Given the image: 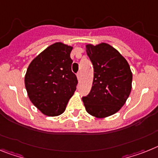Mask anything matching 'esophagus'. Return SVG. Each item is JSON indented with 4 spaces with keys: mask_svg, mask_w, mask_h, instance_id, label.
<instances>
[{
    "mask_svg": "<svg viewBox=\"0 0 158 158\" xmlns=\"http://www.w3.org/2000/svg\"><path fill=\"white\" fill-rule=\"evenodd\" d=\"M77 77L78 81H80L81 80V73H77Z\"/></svg>",
    "mask_w": 158,
    "mask_h": 158,
    "instance_id": "1",
    "label": "esophagus"
}]
</instances>
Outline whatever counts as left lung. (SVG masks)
<instances>
[{"instance_id":"obj_1","label":"left lung","mask_w":158,"mask_h":158,"mask_svg":"<svg viewBox=\"0 0 158 158\" xmlns=\"http://www.w3.org/2000/svg\"><path fill=\"white\" fill-rule=\"evenodd\" d=\"M94 66L91 90L82 101L89 114L105 118L120 110L131 93L132 73L127 61L113 47L105 43L86 45Z\"/></svg>"}]
</instances>
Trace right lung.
<instances>
[{"instance_id": "obj_1", "label": "right lung", "mask_w": 158, "mask_h": 158, "mask_svg": "<svg viewBox=\"0 0 158 158\" xmlns=\"http://www.w3.org/2000/svg\"><path fill=\"white\" fill-rule=\"evenodd\" d=\"M72 49L56 43L35 57L27 70L25 85L30 100L48 116L62 114L76 90L78 81L71 69Z\"/></svg>"}]
</instances>
